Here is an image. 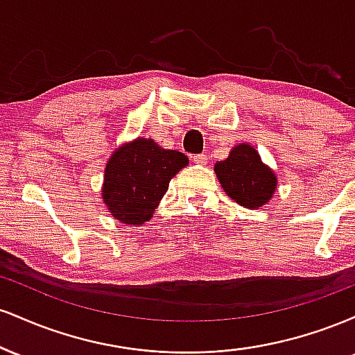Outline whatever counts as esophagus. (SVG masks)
I'll return each instance as SVG.
<instances>
[{"instance_id": "obj_1", "label": "esophagus", "mask_w": 355, "mask_h": 355, "mask_svg": "<svg viewBox=\"0 0 355 355\" xmlns=\"http://www.w3.org/2000/svg\"><path fill=\"white\" fill-rule=\"evenodd\" d=\"M191 162L197 165H205L207 162H209V157H207L205 153H198V155H193V157H191Z\"/></svg>"}]
</instances>
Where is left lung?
<instances>
[{"instance_id": "left-lung-1", "label": "left lung", "mask_w": 355, "mask_h": 355, "mask_svg": "<svg viewBox=\"0 0 355 355\" xmlns=\"http://www.w3.org/2000/svg\"><path fill=\"white\" fill-rule=\"evenodd\" d=\"M217 178L232 200L250 210L267 205L277 189V177L252 145L240 144L225 160L214 166Z\"/></svg>"}]
</instances>
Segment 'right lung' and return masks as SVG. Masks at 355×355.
I'll return each mask as SVG.
<instances>
[{
	"label": "right lung",
	"mask_w": 355,
	"mask_h": 355,
	"mask_svg": "<svg viewBox=\"0 0 355 355\" xmlns=\"http://www.w3.org/2000/svg\"><path fill=\"white\" fill-rule=\"evenodd\" d=\"M189 158L138 137L118 146L105 166L101 198L110 214L126 225H144L153 217L168 183Z\"/></svg>",
	"instance_id": "add662e5"
}]
</instances>
